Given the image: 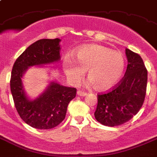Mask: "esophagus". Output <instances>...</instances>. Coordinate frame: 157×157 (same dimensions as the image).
<instances>
[{"instance_id": "obj_1", "label": "esophagus", "mask_w": 157, "mask_h": 157, "mask_svg": "<svg viewBox=\"0 0 157 157\" xmlns=\"http://www.w3.org/2000/svg\"><path fill=\"white\" fill-rule=\"evenodd\" d=\"M77 95H80V96H86V95H88L86 92H82V91H77Z\"/></svg>"}]
</instances>
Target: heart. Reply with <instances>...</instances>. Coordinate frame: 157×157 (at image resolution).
Instances as JSON below:
<instances>
[{
  "instance_id": "1",
  "label": "heart",
  "mask_w": 157,
  "mask_h": 157,
  "mask_svg": "<svg viewBox=\"0 0 157 157\" xmlns=\"http://www.w3.org/2000/svg\"><path fill=\"white\" fill-rule=\"evenodd\" d=\"M75 61L65 58L63 70L72 84L82 80L84 72L97 91H107L115 86L122 78L126 60L121 53L100 45H84L75 50Z\"/></svg>"
}]
</instances>
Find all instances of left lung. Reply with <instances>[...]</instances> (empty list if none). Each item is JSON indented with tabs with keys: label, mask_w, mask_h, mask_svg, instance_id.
Here are the masks:
<instances>
[{
	"label": "left lung",
	"mask_w": 157,
	"mask_h": 157,
	"mask_svg": "<svg viewBox=\"0 0 157 157\" xmlns=\"http://www.w3.org/2000/svg\"><path fill=\"white\" fill-rule=\"evenodd\" d=\"M128 65L123 78L112 91L98 95L95 119L107 126H120L131 119L142 107L148 73L139 54L126 49Z\"/></svg>",
	"instance_id": "8db88e82"
}]
</instances>
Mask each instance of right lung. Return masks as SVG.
<instances>
[{
    "mask_svg": "<svg viewBox=\"0 0 157 157\" xmlns=\"http://www.w3.org/2000/svg\"><path fill=\"white\" fill-rule=\"evenodd\" d=\"M60 39H43L32 43L16 60L11 74L10 88L16 111L24 122L31 127L49 129L65 119L69 102L77 89L65 87L55 80L35 99L27 95L22 78L29 68L44 66L59 62Z\"/></svg>",
    "mask_w": 157,
    "mask_h": 157,
    "instance_id": "obj_1",
    "label": "right lung"
}]
</instances>
